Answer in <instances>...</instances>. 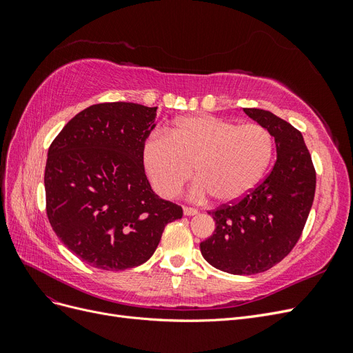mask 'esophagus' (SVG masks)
<instances>
[{"instance_id": "34e87169", "label": "esophagus", "mask_w": 353, "mask_h": 353, "mask_svg": "<svg viewBox=\"0 0 353 353\" xmlns=\"http://www.w3.org/2000/svg\"><path fill=\"white\" fill-rule=\"evenodd\" d=\"M196 213H199V212H197V209L184 206V215H187V216H193V215H196Z\"/></svg>"}]
</instances>
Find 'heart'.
<instances>
[{
	"label": "heart",
	"mask_w": 353,
	"mask_h": 353,
	"mask_svg": "<svg viewBox=\"0 0 353 353\" xmlns=\"http://www.w3.org/2000/svg\"><path fill=\"white\" fill-rule=\"evenodd\" d=\"M274 137L261 123H243L212 114L179 119L169 134L150 135L143 163L153 188L175 197L194 175L191 197L219 203L241 199L258 184L274 154Z\"/></svg>",
	"instance_id": "b5f03b06"
}]
</instances>
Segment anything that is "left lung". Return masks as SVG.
Here are the masks:
<instances>
[{"mask_svg":"<svg viewBox=\"0 0 353 353\" xmlns=\"http://www.w3.org/2000/svg\"><path fill=\"white\" fill-rule=\"evenodd\" d=\"M275 138L271 172L241 199L209 210L215 231L200 243L212 266L230 274L263 272L281 262L302 236L311 212L316 172L301 131L261 109H244Z\"/></svg>","mask_w":353,"mask_h":353,"instance_id":"8db88e82","label":"left lung"}]
</instances>
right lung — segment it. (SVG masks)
<instances>
[{
    "mask_svg": "<svg viewBox=\"0 0 353 353\" xmlns=\"http://www.w3.org/2000/svg\"><path fill=\"white\" fill-rule=\"evenodd\" d=\"M157 108L90 105L48 148L46 209L60 241L83 262L123 271L150 259L183 208L160 199L144 172L143 145Z\"/></svg>",
    "mask_w": 353,
    "mask_h": 353,
    "instance_id": "add662e5",
    "label": "right lung"
}]
</instances>
